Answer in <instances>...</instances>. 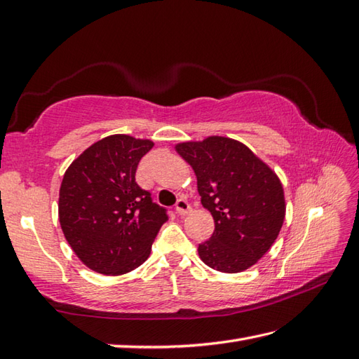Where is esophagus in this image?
<instances>
[{"mask_svg":"<svg viewBox=\"0 0 359 359\" xmlns=\"http://www.w3.org/2000/svg\"><path fill=\"white\" fill-rule=\"evenodd\" d=\"M189 211H191V206H189V203L187 202V200L185 198H179L177 203H176V212L179 215H185Z\"/></svg>","mask_w":359,"mask_h":359,"instance_id":"1","label":"esophagus"}]
</instances>
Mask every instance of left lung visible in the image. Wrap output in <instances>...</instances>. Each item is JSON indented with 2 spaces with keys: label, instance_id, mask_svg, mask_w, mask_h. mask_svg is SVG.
Instances as JSON below:
<instances>
[{
  "label": "left lung",
  "instance_id": "left-lung-1",
  "mask_svg": "<svg viewBox=\"0 0 359 359\" xmlns=\"http://www.w3.org/2000/svg\"><path fill=\"white\" fill-rule=\"evenodd\" d=\"M176 151L193 166L202 205L215 223L211 238L198 245L202 262L228 273L251 268L269 251L285 222V193L277 174L229 137L183 142Z\"/></svg>",
  "mask_w": 359,
  "mask_h": 359
}]
</instances>
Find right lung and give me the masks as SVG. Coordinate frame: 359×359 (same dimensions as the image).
<instances>
[{
  "mask_svg": "<svg viewBox=\"0 0 359 359\" xmlns=\"http://www.w3.org/2000/svg\"><path fill=\"white\" fill-rule=\"evenodd\" d=\"M148 139L113 135L95 142L67 168L60 189V223L65 240L91 271L122 275L139 268L166 210L136 183Z\"/></svg>",
  "mask_w": 359,
  "mask_h": 359,
  "instance_id": "1",
  "label": "right lung"
}]
</instances>
